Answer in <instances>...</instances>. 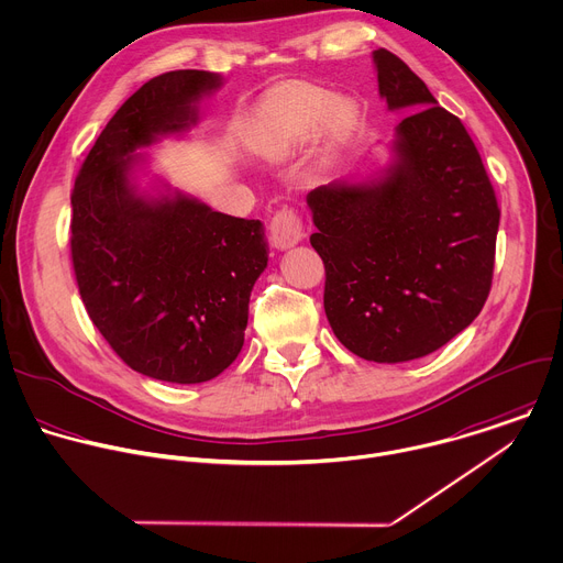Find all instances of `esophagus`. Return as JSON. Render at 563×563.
Returning a JSON list of instances; mask_svg holds the SVG:
<instances>
[{
    "mask_svg": "<svg viewBox=\"0 0 563 563\" xmlns=\"http://www.w3.org/2000/svg\"><path fill=\"white\" fill-rule=\"evenodd\" d=\"M306 238L303 222L295 209L284 207L271 220V242L275 249H290Z\"/></svg>",
    "mask_w": 563,
    "mask_h": 563,
    "instance_id": "34e87169",
    "label": "esophagus"
}]
</instances>
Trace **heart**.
Segmentation results:
<instances>
[{
  "mask_svg": "<svg viewBox=\"0 0 563 563\" xmlns=\"http://www.w3.org/2000/svg\"><path fill=\"white\" fill-rule=\"evenodd\" d=\"M358 108L352 99L336 101V97L323 88L295 86L266 106L253 130L251 145L257 154L282 161L295 154L321 128L314 167L325 169L354 130Z\"/></svg>",
  "mask_w": 563,
  "mask_h": 563,
  "instance_id": "obj_1",
  "label": "heart"
}]
</instances>
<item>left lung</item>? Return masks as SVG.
<instances>
[{"label": "left lung", "instance_id": "obj_1", "mask_svg": "<svg viewBox=\"0 0 563 563\" xmlns=\"http://www.w3.org/2000/svg\"><path fill=\"white\" fill-rule=\"evenodd\" d=\"M374 64L387 108L416 110L396 128L394 163L380 180L321 185L306 200L336 339L365 361L402 363L479 314L499 207L462 121L389 51H374Z\"/></svg>", "mask_w": 563, "mask_h": 563}]
</instances>
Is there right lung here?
Here are the masks:
<instances>
[{
  "mask_svg": "<svg viewBox=\"0 0 563 563\" xmlns=\"http://www.w3.org/2000/svg\"><path fill=\"white\" fill-rule=\"evenodd\" d=\"M216 88L220 77L205 70L147 81L106 125L73 189V266L92 323L132 369L183 385L238 358L268 264L264 229L180 194L147 200L130 174L134 152L194 125V103Z\"/></svg>",
  "mask_w": 563,
  "mask_h": 563,
  "instance_id": "right-lung-1",
  "label": "right lung"
}]
</instances>
